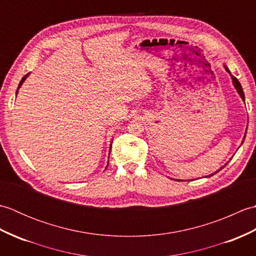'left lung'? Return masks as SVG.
Wrapping results in <instances>:
<instances>
[{"label":"left lung","mask_w":256,"mask_h":256,"mask_svg":"<svg viewBox=\"0 0 256 256\" xmlns=\"http://www.w3.org/2000/svg\"><path fill=\"white\" fill-rule=\"evenodd\" d=\"M224 68H226V72L230 74V76H231V79H232V82H233V86H234V88L236 89L238 94H240V96L242 98V100H243V101H246V96H244V92H243V89H242V86H241V84L238 82V80L234 77V76H232V74H231L230 70L228 69V67H226V66H224ZM246 135H244V138H243V142H244V138H246ZM243 142H242V143H243ZM226 165H224V166H226ZM221 170H222V168H221ZM218 172H220V170H219ZM216 172H214V174H216ZM212 175H214V174H212ZM212 175H210V176H212Z\"/></svg>","instance_id":"left-lung-1"}]
</instances>
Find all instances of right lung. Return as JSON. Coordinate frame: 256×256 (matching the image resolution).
Instances as JSON below:
<instances>
[{"mask_svg":"<svg viewBox=\"0 0 256 256\" xmlns=\"http://www.w3.org/2000/svg\"><path fill=\"white\" fill-rule=\"evenodd\" d=\"M28 74H25V76H24V77H23V78H22V80H20V84H18V90H16V94H18V89L20 88V86H22V84H23V82H24V81H25V79H26L27 77H28Z\"/></svg>","mask_w":256,"mask_h":256,"instance_id":"1","label":"right lung"}]
</instances>
